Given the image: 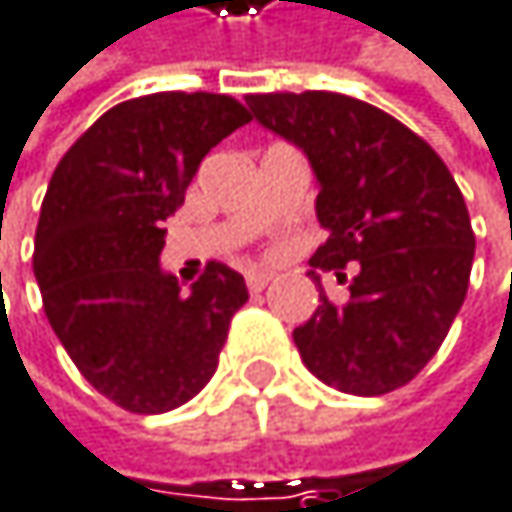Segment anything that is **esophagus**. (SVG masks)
I'll list each match as a JSON object with an SVG mask.
<instances>
[{"instance_id":"esophagus-1","label":"esophagus","mask_w":512,"mask_h":512,"mask_svg":"<svg viewBox=\"0 0 512 512\" xmlns=\"http://www.w3.org/2000/svg\"><path fill=\"white\" fill-rule=\"evenodd\" d=\"M271 280H274V274H268V271H247V289L250 292H262Z\"/></svg>"}]
</instances>
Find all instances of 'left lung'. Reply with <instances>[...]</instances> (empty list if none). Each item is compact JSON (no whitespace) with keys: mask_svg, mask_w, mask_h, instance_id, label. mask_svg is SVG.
<instances>
[{"mask_svg":"<svg viewBox=\"0 0 512 512\" xmlns=\"http://www.w3.org/2000/svg\"><path fill=\"white\" fill-rule=\"evenodd\" d=\"M253 117L295 144L319 183L316 220L329 232L310 259L351 295L292 332L313 377L350 395L410 383L443 344L468 295L474 232L443 159L386 111L341 93L247 96ZM354 274L347 278L343 268Z\"/></svg>","mask_w":512,"mask_h":512,"instance_id":"obj_1","label":"left lung"}]
</instances>
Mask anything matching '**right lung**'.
Listing matches in <instances>:
<instances>
[{"label":"right lung","mask_w":512,"mask_h":512,"mask_svg":"<svg viewBox=\"0 0 512 512\" xmlns=\"http://www.w3.org/2000/svg\"><path fill=\"white\" fill-rule=\"evenodd\" d=\"M250 114L232 96L153 93L105 111L59 159L35 229L47 323L84 380L129 413H165L214 377L238 271L211 262L180 292L162 271V223L202 159Z\"/></svg>","instance_id":"1"}]
</instances>
